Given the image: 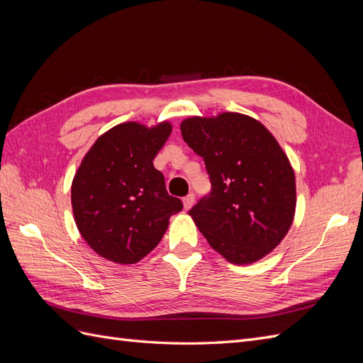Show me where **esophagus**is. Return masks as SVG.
Here are the masks:
<instances>
[{
	"mask_svg": "<svg viewBox=\"0 0 363 363\" xmlns=\"http://www.w3.org/2000/svg\"><path fill=\"white\" fill-rule=\"evenodd\" d=\"M194 203H195V195L194 194L186 195L183 199V206H184L186 211H189V208L194 206Z\"/></svg>",
	"mask_w": 363,
	"mask_h": 363,
	"instance_id": "esophagus-1",
	"label": "esophagus"
}]
</instances>
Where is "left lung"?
Instances as JSON below:
<instances>
[{
	"mask_svg": "<svg viewBox=\"0 0 363 363\" xmlns=\"http://www.w3.org/2000/svg\"><path fill=\"white\" fill-rule=\"evenodd\" d=\"M180 130L211 175V195L189 211L208 245L235 265L269 255L288 235L296 206L294 168L277 139L236 112L186 118Z\"/></svg>",
	"mask_w": 363,
	"mask_h": 363,
	"instance_id": "1",
	"label": "left lung"
}]
</instances>
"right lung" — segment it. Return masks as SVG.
Returning a JSON list of instances; mask_svg holds the SVG:
<instances>
[{
	"mask_svg": "<svg viewBox=\"0 0 363 363\" xmlns=\"http://www.w3.org/2000/svg\"><path fill=\"white\" fill-rule=\"evenodd\" d=\"M171 131L169 121L152 127L131 121L107 130L86 152L71 203L77 228L98 256L121 265L139 262L183 208L152 164Z\"/></svg>",
	"mask_w": 363,
	"mask_h": 363,
	"instance_id": "obj_1",
	"label": "right lung"
}]
</instances>
